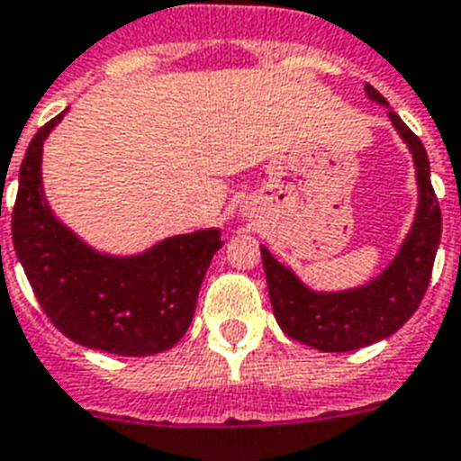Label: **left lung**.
I'll list each match as a JSON object with an SVG mask.
<instances>
[{
    "mask_svg": "<svg viewBox=\"0 0 461 461\" xmlns=\"http://www.w3.org/2000/svg\"><path fill=\"white\" fill-rule=\"evenodd\" d=\"M365 94L370 101L389 108V101L375 86L365 85ZM389 120L412 155L417 209L408 235L382 273L348 290H313L261 245L277 325L290 339L318 351L346 353L386 339L412 318L429 287L443 228L438 197L431 188L429 155L393 110H389Z\"/></svg>",
    "mask_w": 461,
    "mask_h": 461,
    "instance_id": "left-lung-1",
    "label": "left lung"
}]
</instances>
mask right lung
<instances>
[{
    "instance_id": "right-lung-1",
    "label": "right lung",
    "mask_w": 461,
    "mask_h": 461,
    "mask_svg": "<svg viewBox=\"0 0 461 461\" xmlns=\"http://www.w3.org/2000/svg\"><path fill=\"white\" fill-rule=\"evenodd\" d=\"M66 113L34 134L23 158L11 219L18 261L49 321L75 344L127 358L167 351L190 327L221 228L171 235L136 254L85 242L53 214L41 184L44 140Z\"/></svg>"
}]
</instances>
